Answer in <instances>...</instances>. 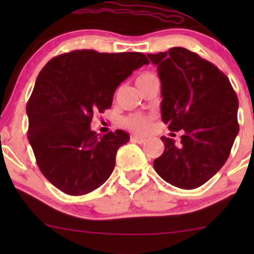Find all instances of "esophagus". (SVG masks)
<instances>
[{
    "mask_svg": "<svg viewBox=\"0 0 254 254\" xmlns=\"http://www.w3.org/2000/svg\"><path fill=\"white\" fill-rule=\"evenodd\" d=\"M130 140L135 142V143H138V144L145 143V142H147V138L142 137V136H137V135H133V136L130 137Z\"/></svg>",
    "mask_w": 254,
    "mask_h": 254,
    "instance_id": "1",
    "label": "esophagus"
}]
</instances>
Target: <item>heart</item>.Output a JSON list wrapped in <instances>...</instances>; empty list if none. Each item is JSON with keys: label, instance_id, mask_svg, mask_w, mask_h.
I'll use <instances>...</instances> for the list:
<instances>
[{"label": "heart", "instance_id": "1", "mask_svg": "<svg viewBox=\"0 0 254 254\" xmlns=\"http://www.w3.org/2000/svg\"><path fill=\"white\" fill-rule=\"evenodd\" d=\"M156 76L150 71L142 72L137 76L136 78V85L141 86L151 81L152 78H155ZM151 116H144V114H133V116H129L125 120V125H126L127 128H129L130 130L136 131V133H145L150 129L151 123H152Z\"/></svg>", "mask_w": 254, "mask_h": 254}]
</instances>
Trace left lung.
<instances>
[{
    "label": "left lung",
    "instance_id": "1",
    "mask_svg": "<svg viewBox=\"0 0 254 254\" xmlns=\"http://www.w3.org/2000/svg\"><path fill=\"white\" fill-rule=\"evenodd\" d=\"M162 84V120L184 130L180 144L162 136L164 151L154 168L166 183L193 190L227 162L237 136L238 98L225 74L184 47L148 54Z\"/></svg>",
    "mask_w": 254,
    "mask_h": 254
}]
</instances>
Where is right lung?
Listing matches in <instances>:
<instances>
[{"label":"right lung","mask_w":254,"mask_h":254,"mask_svg":"<svg viewBox=\"0 0 254 254\" xmlns=\"http://www.w3.org/2000/svg\"><path fill=\"white\" fill-rule=\"evenodd\" d=\"M148 64L136 52L76 50L41 69L26 104L27 138L41 173L61 192L84 195L109 179L129 135L117 129L100 137L90 124L110 109L120 83Z\"/></svg>","instance_id":"right-lung-1"}]
</instances>
